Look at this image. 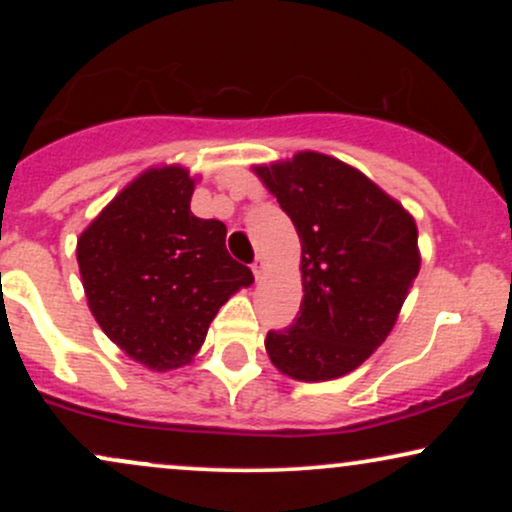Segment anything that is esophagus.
<instances>
[{"label": "esophagus", "instance_id": "1", "mask_svg": "<svg viewBox=\"0 0 512 512\" xmlns=\"http://www.w3.org/2000/svg\"><path fill=\"white\" fill-rule=\"evenodd\" d=\"M252 274H255V279H262V274H264V264H262V260L252 262Z\"/></svg>", "mask_w": 512, "mask_h": 512}]
</instances>
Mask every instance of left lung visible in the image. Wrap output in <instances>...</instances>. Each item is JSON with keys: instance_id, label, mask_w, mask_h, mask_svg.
Returning <instances> with one entry per match:
<instances>
[{"instance_id": "8db88e82", "label": "left lung", "mask_w": 512, "mask_h": 512, "mask_svg": "<svg viewBox=\"0 0 512 512\" xmlns=\"http://www.w3.org/2000/svg\"><path fill=\"white\" fill-rule=\"evenodd\" d=\"M257 175L303 245L301 310L267 332V354L305 383L351 373L385 342L419 274L416 223L337 158L305 151Z\"/></svg>"}]
</instances>
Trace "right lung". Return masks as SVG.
Returning <instances> with one entry per match:
<instances>
[{
    "label": "right lung",
    "mask_w": 512,
    "mask_h": 512,
    "mask_svg": "<svg viewBox=\"0 0 512 512\" xmlns=\"http://www.w3.org/2000/svg\"><path fill=\"white\" fill-rule=\"evenodd\" d=\"M192 192L187 170H146L76 245L96 322L154 370L190 361L228 296L252 284L250 267L228 255L226 226L190 211Z\"/></svg>",
    "instance_id": "add662e5"
}]
</instances>
